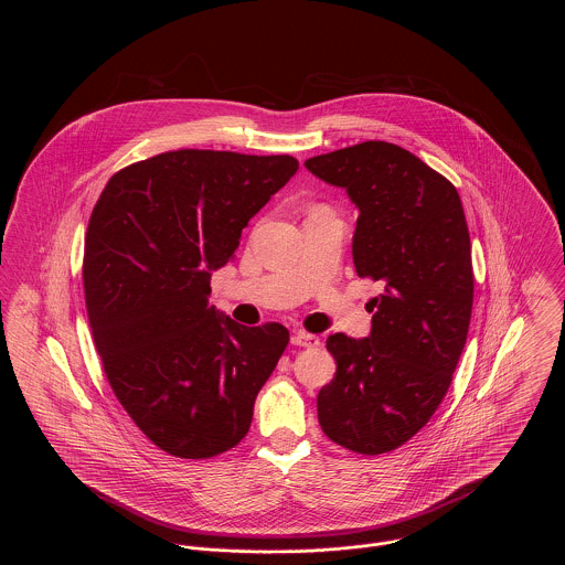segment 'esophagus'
I'll use <instances>...</instances> for the list:
<instances>
[{
  "label": "esophagus",
  "instance_id": "esophagus-1",
  "mask_svg": "<svg viewBox=\"0 0 565 565\" xmlns=\"http://www.w3.org/2000/svg\"><path fill=\"white\" fill-rule=\"evenodd\" d=\"M291 343H294V345H300V348H316V345H320V337L309 334V332H305V330H298V332H294Z\"/></svg>",
  "mask_w": 565,
  "mask_h": 565
}]
</instances>
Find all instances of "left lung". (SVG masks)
Returning a JSON list of instances; mask_svg holds the SVG:
<instances>
[{"label": "left lung", "mask_w": 565, "mask_h": 565, "mask_svg": "<svg viewBox=\"0 0 565 565\" xmlns=\"http://www.w3.org/2000/svg\"><path fill=\"white\" fill-rule=\"evenodd\" d=\"M305 167L345 189L359 209L356 274L385 285L370 302V337L326 339L337 372L318 394V419L334 444L383 455L426 426L463 352L475 300L466 213L450 180L394 143L365 141Z\"/></svg>", "instance_id": "8db88e82"}]
</instances>
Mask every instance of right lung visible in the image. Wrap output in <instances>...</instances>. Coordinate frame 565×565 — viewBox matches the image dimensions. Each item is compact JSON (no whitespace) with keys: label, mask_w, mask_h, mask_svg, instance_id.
Instances as JSON below:
<instances>
[{"label":"right lung","mask_w":565,"mask_h":565,"mask_svg":"<svg viewBox=\"0 0 565 565\" xmlns=\"http://www.w3.org/2000/svg\"><path fill=\"white\" fill-rule=\"evenodd\" d=\"M298 171L289 154L175 150L104 186L84 242L93 341L117 401L161 450L235 448L289 343L282 323L242 326L209 307L211 271Z\"/></svg>","instance_id":"add662e5"}]
</instances>
